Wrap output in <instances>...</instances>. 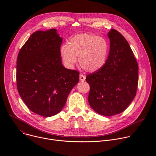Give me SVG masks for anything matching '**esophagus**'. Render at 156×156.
Listing matches in <instances>:
<instances>
[{"label":"esophagus","instance_id":"obj_1","mask_svg":"<svg viewBox=\"0 0 156 156\" xmlns=\"http://www.w3.org/2000/svg\"><path fill=\"white\" fill-rule=\"evenodd\" d=\"M86 80V76L83 74H80V80L81 81H84Z\"/></svg>","mask_w":156,"mask_h":156}]
</instances>
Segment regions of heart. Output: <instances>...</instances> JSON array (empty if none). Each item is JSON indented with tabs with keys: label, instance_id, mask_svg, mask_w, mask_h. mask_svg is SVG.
<instances>
[{
	"label": "heart",
	"instance_id": "1",
	"mask_svg": "<svg viewBox=\"0 0 156 156\" xmlns=\"http://www.w3.org/2000/svg\"><path fill=\"white\" fill-rule=\"evenodd\" d=\"M107 41L91 34H79L63 44L60 54L65 64L72 68L79 58L81 68L88 72H95L104 65L108 52Z\"/></svg>",
	"mask_w": 156,
	"mask_h": 156
}]
</instances>
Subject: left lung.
<instances>
[{
    "instance_id": "1",
    "label": "left lung",
    "mask_w": 156,
    "mask_h": 156,
    "mask_svg": "<svg viewBox=\"0 0 156 156\" xmlns=\"http://www.w3.org/2000/svg\"><path fill=\"white\" fill-rule=\"evenodd\" d=\"M108 58L99 70L87 75L90 84L88 102L99 114L112 116L128 107L135 98L138 84V65L125 38L112 29Z\"/></svg>"
}]
</instances>
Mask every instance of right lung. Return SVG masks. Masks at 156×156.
Segmentation results:
<instances>
[{
  "label": "right lung",
  "instance_id": "right-lung-1",
  "mask_svg": "<svg viewBox=\"0 0 156 156\" xmlns=\"http://www.w3.org/2000/svg\"><path fill=\"white\" fill-rule=\"evenodd\" d=\"M62 42L55 29L37 31L18 55V91L30 110L42 117L58 114L79 81V72L65 69L62 63Z\"/></svg>",
  "mask_w": 156,
  "mask_h": 156
}]
</instances>
